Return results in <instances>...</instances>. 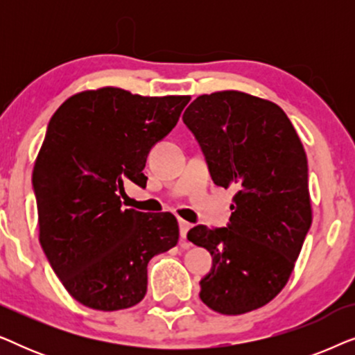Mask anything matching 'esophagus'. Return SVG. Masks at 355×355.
I'll list each match as a JSON object with an SVG mask.
<instances>
[{"label": "esophagus", "instance_id": "obj_1", "mask_svg": "<svg viewBox=\"0 0 355 355\" xmlns=\"http://www.w3.org/2000/svg\"><path fill=\"white\" fill-rule=\"evenodd\" d=\"M189 230H191V225H189L187 221L179 220V231H181V239H186ZM182 247H189V245L187 244H182Z\"/></svg>", "mask_w": 355, "mask_h": 355}]
</instances>
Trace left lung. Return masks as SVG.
Instances as JSON below:
<instances>
[{"label": "left lung", "mask_w": 355, "mask_h": 355, "mask_svg": "<svg viewBox=\"0 0 355 355\" xmlns=\"http://www.w3.org/2000/svg\"><path fill=\"white\" fill-rule=\"evenodd\" d=\"M182 121L213 182L236 189L226 227L187 232L213 257L200 281L202 302L223 315L263 307L288 283L312 225L299 135L278 105L236 90L197 96Z\"/></svg>", "instance_id": "1"}]
</instances>
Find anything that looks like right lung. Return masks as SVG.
Here are the masks:
<instances>
[{"label":"right lung","mask_w":355,"mask_h":355,"mask_svg":"<svg viewBox=\"0 0 355 355\" xmlns=\"http://www.w3.org/2000/svg\"><path fill=\"white\" fill-rule=\"evenodd\" d=\"M191 96H140L105 87L67 98L51 116L32 184L40 244L77 302L113 312L147 293V265L178 244L171 213L123 208L125 182L145 187L150 150Z\"/></svg>","instance_id":"right-lung-1"}]
</instances>
